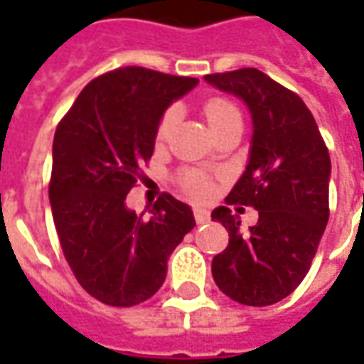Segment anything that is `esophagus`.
Masks as SVG:
<instances>
[{"label": "esophagus", "instance_id": "obj_1", "mask_svg": "<svg viewBox=\"0 0 364 364\" xmlns=\"http://www.w3.org/2000/svg\"><path fill=\"white\" fill-rule=\"evenodd\" d=\"M193 214H195V220H197V224H205V222L210 220V213H208L206 208H195Z\"/></svg>", "mask_w": 364, "mask_h": 364}]
</instances>
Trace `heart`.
I'll return each mask as SVG.
<instances>
[{
  "label": "heart",
  "mask_w": 364,
  "mask_h": 364,
  "mask_svg": "<svg viewBox=\"0 0 364 364\" xmlns=\"http://www.w3.org/2000/svg\"><path fill=\"white\" fill-rule=\"evenodd\" d=\"M205 111V117L208 120V127L213 128V132L216 128L224 127L226 122H230L232 119H240V111H237L234 105L230 103L228 99H222V97H213L208 99L203 107ZM175 124V111L169 109L161 114L159 119L158 130H156V140L158 142H166L167 136L171 132V128ZM181 187L191 197L195 198H208L213 195L214 191V183L213 179L208 177L206 173H200V171H185L181 175Z\"/></svg>",
  "instance_id": "heart-1"
}]
</instances>
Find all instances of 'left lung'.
<instances>
[{
	"mask_svg": "<svg viewBox=\"0 0 364 364\" xmlns=\"http://www.w3.org/2000/svg\"><path fill=\"white\" fill-rule=\"evenodd\" d=\"M205 80L250 107V161L226 203L259 213L257 224L242 232L240 216L228 206L213 210V220L230 236L226 250L213 259L214 282L240 304H274L294 292L310 271L328 224V146L304 101L257 68Z\"/></svg>",
	"mask_w": 364,
	"mask_h": 364,
	"instance_id": "1",
	"label": "left lung"
}]
</instances>
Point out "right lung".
Listing matches in <instances>:
<instances>
[{"label": "right lung", "instance_id": "add662e5", "mask_svg": "<svg viewBox=\"0 0 364 364\" xmlns=\"http://www.w3.org/2000/svg\"><path fill=\"white\" fill-rule=\"evenodd\" d=\"M197 77L127 66L99 75L58 122L48 197L60 245L82 289L109 306H136L166 281L167 259L195 228L191 208L164 193L151 218L127 195L154 154L159 119Z\"/></svg>", "mask_w": 364, "mask_h": 364}]
</instances>
